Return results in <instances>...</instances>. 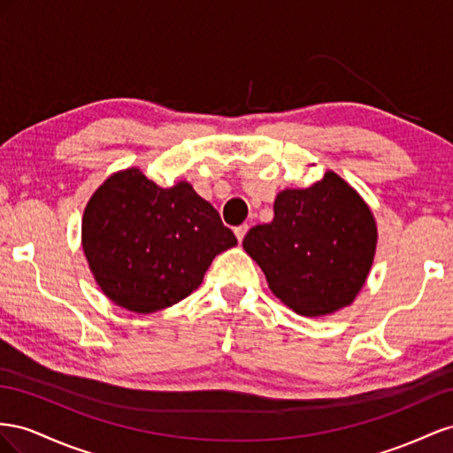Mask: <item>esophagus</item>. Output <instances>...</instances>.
I'll return each instance as SVG.
<instances>
[{
  "mask_svg": "<svg viewBox=\"0 0 453 453\" xmlns=\"http://www.w3.org/2000/svg\"><path fill=\"white\" fill-rule=\"evenodd\" d=\"M234 231H235V237L239 239V242H242L244 235H247V231H249V226H247V224H241V226H237Z\"/></svg>",
  "mask_w": 453,
  "mask_h": 453,
  "instance_id": "obj_1",
  "label": "esophagus"
}]
</instances>
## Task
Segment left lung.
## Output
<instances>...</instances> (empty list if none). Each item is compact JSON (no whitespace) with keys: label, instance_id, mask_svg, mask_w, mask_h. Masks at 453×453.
Masks as SVG:
<instances>
[{"label":"left lung","instance_id":"left-lung-1","mask_svg":"<svg viewBox=\"0 0 453 453\" xmlns=\"http://www.w3.org/2000/svg\"><path fill=\"white\" fill-rule=\"evenodd\" d=\"M269 224L254 226L242 247L277 298L303 317L338 311L368 277L378 231L366 203L335 174L307 189H284Z\"/></svg>","mask_w":453,"mask_h":453}]
</instances>
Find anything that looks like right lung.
<instances>
[{"instance_id":"add662e5","label":"right lung","mask_w":453,"mask_h":453,"mask_svg":"<svg viewBox=\"0 0 453 453\" xmlns=\"http://www.w3.org/2000/svg\"><path fill=\"white\" fill-rule=\"evenodd\" d=\"M235 244L188 182L165 189L138 169L110 176L83 214V250L98 287L142 315L188 298L214 257Z\"/></svg>"}]
</instances>
